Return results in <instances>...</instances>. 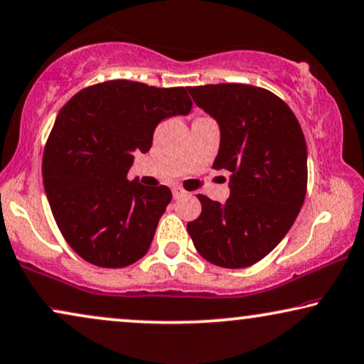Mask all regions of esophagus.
I'll list each match as a JSON object with an SVG mask.
<instances>
[{
	"mask_svg": "<svg viewBox=\"0 0 364 364\" xmlns=\"http://www.w3.org/2000/svg\"><path fill=\"white\" fill-rule=\"evenodd\" d=\"M172 193H173V197H181V196H183V193H186V191H183L182 187L176 186V187H172Z\"/></svg>",
	"mask_w": 364,
	"mask_h": 364,
	"instance_id": "obj_1",
	"label": "esophagus"
}]
</instances>
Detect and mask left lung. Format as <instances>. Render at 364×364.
<instances>
[{
  "label": "left lung",
  "mask_w": 364,
  "mask_h": 364,
  "mask_svg": "<svg viewBox=\"0 0 364 364\" xmlns=\"http://www.w3.org/2000/svg\"><path fill=\"white\" fill-rule=\"evenodd\" d=\"M220 127L212 167L230 172L225 204L199 193L202 212L187 224L197 252L219 267H249L294 224L308 187V149L296 115L266 88L242 83L188 87Z\"/></svg>",
  "instance_id": "1"
}]
</instances>
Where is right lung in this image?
Listing matches in <instances>:
<instances>
[{
	"instance_id": "obj_1",
	"label": "right lung",
	"mask_w": 364,
	"mask_h": 364,
	"mask_svg": "<svg viewBox=\"0 0 364 364\" xmlns=\"http://www.w3.org/2000/svg\"><path fill=\"white\" fill-rule=\"evenodd\" d=\"M191 108L183 87L130 80L92 85L65 103L41 172L55 223L80 257L119 269L147 254L172 192L127 181L132 154L149 152L155 127Z\"/></svg>"
}]
</instances>
